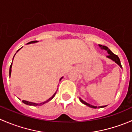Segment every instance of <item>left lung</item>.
Instances as JSON below:
<instances>
[{
	"mask_svg": "<svg viewBox=\"0 0 132 132\" xmlns=\"http://www.w3.org/2000/svg\"><path fill=\"white\" fill-rule=\"evenodd\" d=\"M99 45L100 47L101 48V49H103V50H105L107 52V53L109 54V55H107V57L110 59L111 60H112L113 61H114V62H116V63L118 64V65H119V66H120V68H122V66L121 64V62H120V59H119V58L118 57V56L117 55H115L114 54H113L112 52L110 50V49L109 48L107 47V46H103V45ZM80 99V101L81 102H82V103H84V105H86L88 106V107H91V108H93V109H96L97 107H96V106H93V105H91L89 104V103H86V102H84V100H82V99H81L80 98H79ZM107 105H105V106H101V107H98V108H103V107H106Z\"/></svg>",
	"mask_w": 132,
	"mask_h": 132,
	"instance_id": "1",
	"label": "left lung"
}]
</instances>
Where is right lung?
I'll list each match as a JSON object with an SVG mask.
<instances>
[{"instance_id": "right-lung-1", "label": "right lung", "mask_w": 132, "mask_h": 132, "mask_svg": "<svg viewBox=\"0 0 132 132\" xmlns=\"http://www.w3.org/2000/svg\"><path fill=\"white\" fill-rule=\"evenodd\" d=\"M37 42H38V41H30V42L28 43H27V44L35 43H37ZM20 50V48L19 50H17V52H18ZM15 54H14V55H15ZM14 57H13V59H14ZM11 68H12V63H11V66H10V68H9V77H10V76H11ZM62 78H63V77H61V78H60V81H61V80L62 79ZM56 93H57V91L55 92V93H54V95H53L51 97V98H49L48 100H46V101H45V102H42V103H33V102H27V101H25V100H23V101H22V102H23V103H25V104H26V105H31V106H40V105H42L45 104V103H47V102H48L49 101H50V100H51L52 99V98H54V96H55V94H56Z\"/></svg>"}]
</instances>
